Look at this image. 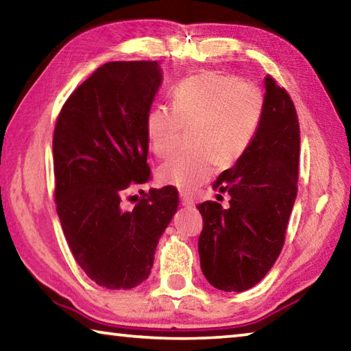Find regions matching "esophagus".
Returning <instances> with one entry per match:
<instances>
[{
    "instance_id": "esophagus-1",
    "label": "esophagus",
    "mask_w": 351,
    "mask_h": 351,
    "mask_svg": "<svg viewBox=\"0 0 351 351\" xmlns=\"http://www.w3.org/2000/svg\"><path fill=\"white\" fill-rule=\"evenodd\" d=\"M180 198H181V204H182L184 207H193V206H195L193 199L190 198V197H187L186 193H181V195H180Z\"/></svg>"
}]
</instances>
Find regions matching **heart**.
<instances>
[{"instance_id": "1", "label": "heart", "mask_w": 351, "mask_h": 351, "mask_svg": "<svg viewBox=\"0 0 351 351\" xmlns=\"http://www.w3.org/2000/svg\"><path fill=\"white\" fill-rule=\"evenodd\" d=\"M263 94L239 77L201 71L173 91V110L156 106L145 119V136L156 158H169L190 128L192 150L170 158L156 171L162 186L192 192L212 176L215 165L230 167L246 153L263 119Z\"/></svg>"}]
</instances>
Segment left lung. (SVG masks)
<instances>
[{"label":"left lung","instance_id":"left-lung-1","mask_svg":"<svg viewBox=\"0 0 351 351\" xmlns=\"http://www.w3.org/2000/svg\"><path fill=\"white\" fill-rule=\"evenodd\" d=\"M263 119L246 153L224 170L213 189L230 195L198 206L201 271L212 287L241 293L257 285L276 263L297 195L300 130L289 94L265 77Z\"/></svg>","mask_w":351,"mask_h":351}]
</instances>
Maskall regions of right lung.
I'll return each mask as SVG.
<instances>
[{
    "mask_svg": "<svg viewBox=\"0 0 351 351\" xmlns=\"http://www.w3.org/2000/svg\"><path fill=\"white\" fill-rule=\"evenodd\" d=\"M158 62H110L71 94L58 114L56 204L71 252L99 287L132 289L153 268L176 213L171 187L152 189L133 209L122 197L150 180L145 119L161 86Z\"/></svg>",
    "mask_w": 351,
    "mask_h": 351,
    "instance_id": "1",
    "label": "right lung"
}]
</instances>
